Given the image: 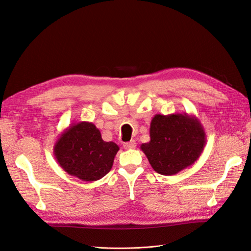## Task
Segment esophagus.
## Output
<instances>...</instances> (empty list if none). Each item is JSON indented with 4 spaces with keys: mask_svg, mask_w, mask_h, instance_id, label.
<instances>
[{
    "mask_svg": "<svg viewBox=\"0 0 251 251\" xmlns=\"http://www.w3.org/2000/svg\"><path fill=\"white\" fill-rule=\"evenodd\" d=\"M124 147L126 150H132L136 148V141L135 140H131L130 142H126L124 144Z\"/></svg>",
    "mask_w": 251,
    "mask_h": 251,
    "instance_id": "obj_1",
    "label": "esophagus"
}]
</instances>
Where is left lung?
<instances>
[{"mask_svg": "<svg viewBox=\"0 0 251 251\" xmlns=\"http://www.w3.org/2000/svg\"><path fill=\"white\" fill-rule=\"evenodd\" d=\"M150 138L140 149L153 170L165 176L194 164L206 143L200 120L187 113L156 114L151 121Z\"/></svg>", "mask_w": 251, "mask_h": 251, "instance_id": "8db88e82", "label": "left lung"}]
</instances>
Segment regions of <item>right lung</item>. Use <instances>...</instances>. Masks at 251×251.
Returning <instances> with one entry per match:
<instances>
[{
    "label": "right lung",
    "instance_id": "right-lung-1",
    "mask_svg": "<svg viewBox=\"0 0 251 251\" xmlns=\"http://www.w3.org/2000/svg\"><path fill=\"white\" fill-rule=\"evenodd\" d=\"M118 151L117 144L102 140L100 131L89 121L72 124L53 147L60 168L86 182L104 177L111 171Z\"/></svg>",
    "mask_w": 251,
    "mask_h": 251
}]
</instances>
